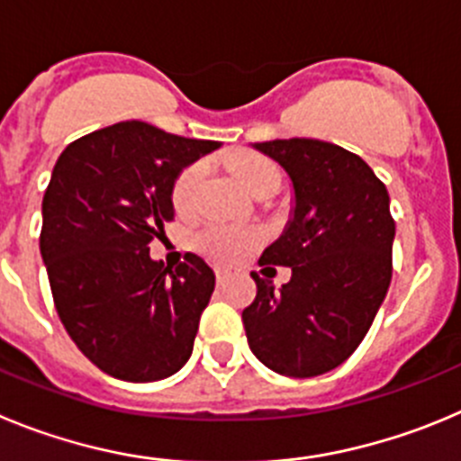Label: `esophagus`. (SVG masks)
<instances>
[{
	"instance_id": "34e87169",
	"label": "esophagus",
	"mask_w": 461,
	"mask_h": 461,
	"mask_svg": "<svg viewBox=\"0 0 461 461\" xmlns=\"http://www.w3.org/2000/svg\"><path fill=\"white\" fill-rule=\"evenodd\" d=\"M213 271H215V280H218V285H222V282H225L227 277H230V271H227L225 267H215Z\"/></svg>"
}]
</instances>
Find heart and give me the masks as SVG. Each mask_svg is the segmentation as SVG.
I'll use <instances>...</instances> for the list:
<instances>
[{
  "label": "heart",
  "mask_w": 461,
  "mask_h": 461,
  "mask_svg": "<svg viewBox=\"0 0 461 461\" xmlns=\"http://www.w3.org/2000/svg\"><path fill=\"white\" fill-rule=\"evenodd\" d=\"M206 167L204 163H193L176 176L172 188L174 209L179 213H188L197 204V193H200L202 179H204ZM231 174L236 176L248 193H259L267 185H280V169L273 160L259 153H239L231 160ZM259 234L246 230H231V227L211 225L202 231L200 243L211 257L222 261H234L240 255H246L257 243Z\"/></svg>",
  "instance_id": "heart-1"
}]
</instances>
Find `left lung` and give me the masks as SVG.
<instances>
[{"instance_id":"left-lung-1","label":"left lung","mask_w":461,"mask_h":461,"mask_svg":"<svg viewBox=\"0 0 461 461\" xmlns=\"http://www.w3.org/2000/svg\"><path fill=\"white\" fill-rule=\"evenodd\" d=\"M294 184V218L259 267H289L292 280L257 282L243 310L248 344L268 370L317 376L349 358L375 321L393 277L391 197L360 156L321 140L255 144Z\"/></svg>"}]
</instances>
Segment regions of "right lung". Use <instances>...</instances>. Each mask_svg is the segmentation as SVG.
Instances as JSON below:
<instances>
[{"label": "right lung", "instance_id": "obj_1", "mask_svg": "<svg viewBox=\"0 0 461 461\" xmlns=\"http://www.w3.org/2000/svg\"><path fill=\"white\" fill-rule=\"evenodd\" d=\"M218 147L122 122L70 142L52 169L41 255L57 314L114 379H165L193 354L215 276L193 252L176 268L153 261L149 243L174 221L181 169Z\"/></svg>", "mask_w": 461, "mask_h": 461}]
</instances>
